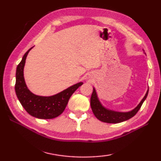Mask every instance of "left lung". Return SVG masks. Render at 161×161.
<instances>
[{
    "instance_id": "left-lung-1",
    "label": "left lung",
    "mask_w": 161,
    "mask_h": 161,
    "mask_svg": "<svg viewBox=\"0 0 161 161\" xmlns=\"http://www.w3.org/2000/svg\"><path fill=\"white\" fill-rule=\"evenodd\" d=\"M148 89L147 90L145 96H144L142 100L137 105V107H135L133 109L127 111V112H121V111H116L108 109V108H106L104 106H103L99 99V97L97 96L96 89L94 87L93 92H92L90 99L91 108L94 116L99 121L108 124L121 123V122L127 121V120L132 118L133 116L136 115V114L138 112L141 107L142 106L143 102L146 100L147 96H148Z\"/></svg>"
}]
</instances>
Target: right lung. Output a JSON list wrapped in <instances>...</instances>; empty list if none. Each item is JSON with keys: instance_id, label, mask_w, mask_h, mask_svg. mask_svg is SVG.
I'll list each match as a JSON object with an SVG mask.
<instances>
[{"instance_id": "add662e5", "label": "right lung", "mask_w": 161, "mask_h": 161, "mask_svg": "<svg viewBox=\"0 0 161 161\" xmlns=\"http://www.w3.org/2000/svg\"><path fill=\"white\" fill-rule=\"evenodd\" d=\"M32 47L26 52L16 69L15 90L21 105L30 115L41 119H54L63 112L70 97L83 82H78L53 96L43 97L32 93L26 85L24 67L26 58Z\"/></svg>"}]
</instances>
